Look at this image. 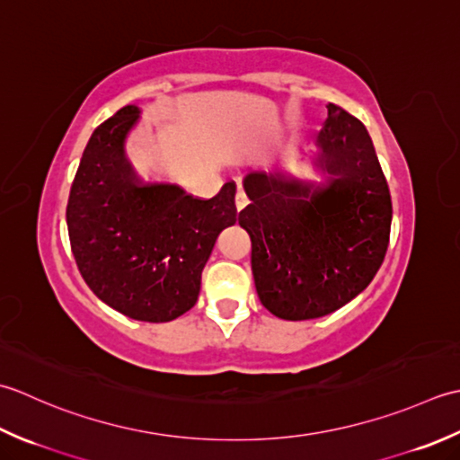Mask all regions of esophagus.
I'll return each mask as SVG.
<instances>
[{
  "label": "esophagus",
  "instance_id": "esophagus-1",
  "mask_svg": "<svg viewBox=\"0 0 460 460\" xmlns=\"http://www.w3.org/2000/svg\"><path fill=\"white\" fill-rule=\"evenodd\" d=\"M248 194L243 192V189H238V194H236V208L238 210H243L248 206Z\"/></svg>",
  "mask_w": 460,
  "mask_h": 460
}]
</instances>
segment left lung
Returning <instances> with one entry per match:
<instances>
[{"label":"left lung","instance_id":"obj_1","mask_svg":"<svg viewBox=\"0 0 460 460\" xmlns=\"http://www.w3.org/2000/svg\"><path fill=\"white\" fill-rule=\"evenodd\" d=\"M315 178L252 172L240 226L252 240L260 302L282 320H315L359 296L387 254L393 204L359 119L327 107Z\"/></svg>","mask_w":460,"mask_h":460}]
</instances>
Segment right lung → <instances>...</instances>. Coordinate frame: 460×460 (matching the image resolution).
Segmentation results:
<instances>
[{
  "label": "right lung",
  "mask_w": 460,
  "mask_h": 460,
  "mask_svg": "<svg viewBox=\"0 0 460 460\" xmlns=\"http://www.w3.org/2000/svg\"><path fill=\"white\" fill-rule=\"evenodd\" d=\"M137 119L128 105L93 133L71 186L67 228L93 294L133 320L161 323L196 304L218 234L242 212L234 181L212 199L138 181L123 151Z\"/></svg>",
  "instance_id": "right-lung-1"
}]
</instances>
